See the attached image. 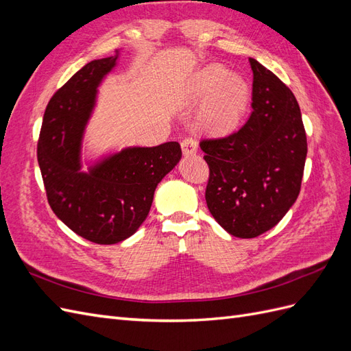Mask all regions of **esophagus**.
<instances>
[{"label": "esophagus", "mask_w": 351, "mask_h": 351, "mask_svg": "<svg viewBox=\"0 0 351 351\" xmlns=\"http://www.w3.org/2000/svg\"><path fill=\"white\" fill-rule=\"evenodd\" d=\"M182 149L184 155H193L197 151V141L195 137H184L182 141Z\"/></svg>", "instance_id": "34e87169"}]
</instances>
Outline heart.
Listing matches in <instances>:
<instances>
[{
	"label": "heart",
	"instance_id": "1",
	"mask_svg": "<svg viewBox=\"0 0 351 351\" xmlns=\"http://www.w3.org/2000/svg\"><path fill=\"white\" fill-rule=\"evenodd\" d=\"M189 97L208 98L202 121L215 132H230L239 124L249 104V84L239 74L218 64L200 70L189 84Z\"/></svg>",
	"mask_w": 351,
	"mask_h": 351
}]
</instances>
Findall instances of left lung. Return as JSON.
Wrapping results in <instances>:
<instances>
[{
    "instance_id": "left-lung-1",
    "label": "left lung",
    "mask_w": 351,
    "mask_h": 351,
    "mask_svg": "<svg viewBox=\"0 0 351 351\" xmlns=\"http://www.w3.org/2000/svg\"><path fill=\"white\" fill-rule=\"evenodd\" d=\"M252 114L224 137L202 139L209 167L205 199L231 236L253 239L282 219L300 193L307 154L300 107L293 92L249 58Z\"/></svg>"
}]
</instances>
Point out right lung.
<instances>
[{
	"mask_svg": "<svg viewBox=\"0 0 351 351\" xmlns=\"http://www.w3.org/2000/svg\"><path fill=\"white\" fill-rule=\"evenodd\" d=\"M117 56L93 60L48 102L38 141V164L54 214L80 237L114 244L142 226L158 183L182 158L178 142L130 147L80 173V142L102 77Z\"/></svg>",
	"mask_w": 351,
	"mask_h": 351,
	"instance_id": "add662e5",
	"label": "right lung"
}]
</instances>
